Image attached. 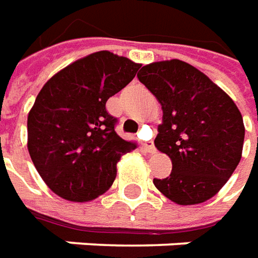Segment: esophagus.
<instances>
[{
    "label": "esophagus",
    "instance_id": "obj_1",
    "mask_svg": "<svg viewBox=\"0 0 258 258\" xmlns=\"http://www.w3.org/2000/svg\"><path fill=\"white\" fill-rule=\"evenodd\" d=\"M142 149H143L144 151H147V153H155V147L150 143V142H143V143H142Z\"/></svg>",
    "mask_w": 258,
    "mask_h": 258
}]
</instances>
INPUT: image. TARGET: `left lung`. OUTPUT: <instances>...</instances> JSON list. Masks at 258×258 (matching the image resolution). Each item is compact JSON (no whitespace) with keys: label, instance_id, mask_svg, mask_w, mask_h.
Segmentation results:
<instances>
[{"label":"left lung","instance_id":"left-lung-1","mask_svg":"<svg viewBox=\"0 0 258 258\" xmlns=\"http://www.w3.org/2000/svg\"><path fill=\"white\" fill-rule=\"evenodd\" d=\"M138 78L161 104L154 144L172 161L171 175L154 179L155 187L180 206L215 196L242 158L244 126L236 104L179 59L146 65Z\"/></svg>","mask_w":258,"mask_h":258}]
</instances>
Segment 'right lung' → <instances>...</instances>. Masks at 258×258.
Listing matches in <instances>:
<instances>
[{"mask_svg": "<svg viewBox=\"0 0 258 258\" xmlns=\"http://www.w3.org/2000/svg\"><path fill=\"white\" fill-rule=\"evenodd\" d=\"M140 63L109 51L78 59L54 75L27 116V149L55 195L89 202L111 187L120 157L136 149L115 131L105 104L136 76Z\"/></svg>", "mask_w": 258, "mask_h": 258, "instance_id": "1", "label": "right lung"}]
</instances>
